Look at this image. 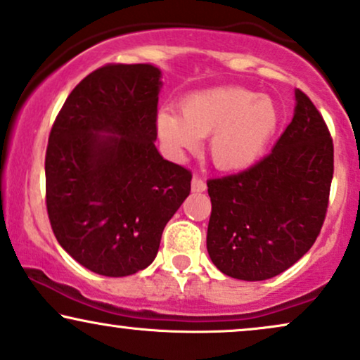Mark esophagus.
<instances>
[{
    "instance_id": "34e87169",
    "label": "esophagus",
    "mask_w": 360,
    "mask_h": 360,
    "mask_svg": "<svg viewBox=\"0 0 360 360\" xmlns=\"http://www.w3.org/2000/svg\"><path fill=\"white\" fill-rule=\"evenodd\" d=\"M191 189H193V193H202V191H206V183L201 179V177L194 176L193 181H191Z\"/></svg>"
}]
</instances>
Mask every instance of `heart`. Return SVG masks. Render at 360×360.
Listing matches in <instances>:
<instances>
[{"label":"heart","instance_id":"obj_1","mask_svg":"<svg viewBox=\"0 0 360 360\" xmlns=\"http://www.w3.org/2000/svg\"><path fill=\"white\" fill-rule=\"evenodd\" d=\"M275 102L241 86H219L191 94L181 102V115L161 110L155 127L161 141L181 158L194 153L210 136L211 161L223 171H243L262 158L278 127Z\"/></svg>","mask_w":360,"mask_h":360}]
</instances>
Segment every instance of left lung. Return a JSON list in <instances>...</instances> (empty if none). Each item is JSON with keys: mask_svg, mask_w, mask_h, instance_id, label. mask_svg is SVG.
<instances>
[{"mask_svg": "<svg viewBox=\"0 0 360 360\" xmlns=\"http://www.w3.org/2000/svg\"><path fill=\"white\" fill-rule=\"evenodd\" d=\"M293 119L263 161L207 181L211 262L231 278H274L317 240L328 206L333 144L320 112L295 90Z\"/></svg>", "mask_w": 360, "mask_h": 360, "instance_id": "left-lung-1", "label": "left lung"}]
</instances>
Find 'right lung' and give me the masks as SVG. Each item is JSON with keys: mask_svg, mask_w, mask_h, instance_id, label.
Here are the masks:
<instances>
[{"mask_svg": "<svg viewBox=\"0 0 360 360\" xmlns=\"http://www.w3.org/2000/svg\"><path fill=\"white\" fill-rule=\"evenodd\" d=\"M161 70L105 65L56 115L45 158L46 210L56 240L94 274L127 276L158 255L191 172L155 147Z\"/></svg>", "mask_w": 360, "mask_h": 360, "instance_id": "1", "label": "right lung"}]
</instances>
